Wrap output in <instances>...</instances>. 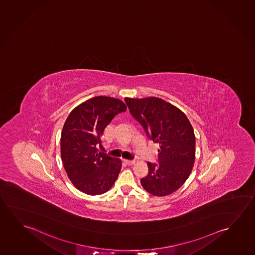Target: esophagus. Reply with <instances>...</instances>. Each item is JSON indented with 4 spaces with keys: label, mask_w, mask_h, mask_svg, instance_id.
I'll return each mask as SVG.
<instances>
[{
    "label": "esophagus",
    "mask_w": 255,
    "mask_h": 255,
    "mask_svg": "<svg viewBox=\"0 0 255 255\" xmlns=\"http://www.w3.org/2000/svg\"><path fill=\"white\" fill-rule=\"evenodd\" d=\"M125 162H126L127 165L130 166V165H133V164L135 163V161H134V160H129V159H125Z\"/></svg>",
    "instance_id": "esophagus-1"
}]
</instances>
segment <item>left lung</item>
Instances as JSON below:
<instances>
[{"instance_id": "left-lung-1", "label": "left lung", "mask_w": 255, "mask_h": 255, "mask_svg": "<svg viewBox=\"0 0 255 255\" xmlns=\"http://www.w3.org/2000/svg\"><path fill=\"white\" fill-rule=\"evenodd\" d=\"M125 100L147 137L159 145V162H147L148 174L141 185L153 196L170 195L181 188L193 168L196 137L192 126L181 110L160 98Z\"/></svg>"}]
</instances>
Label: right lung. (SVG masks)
I'll return each mask as SVG.
<instances>
[{"instance_id":"1","label":"right lung","mask_w":255,"mask_h":255,"mask_svg":"<svg viewBox=\"0 0 255 255\" xmlns=\"http://www.w3.org/2000/svg\"><path fill=\"white\" fill-rule=\"evenodd\" d=\"M126 111L121 100L96 96L71 111L63 126L60 151L63 165L75 188L90 196L102 195L113 186L122 167L98 150L106 126Z\"/></svg>"}]
</instances>
